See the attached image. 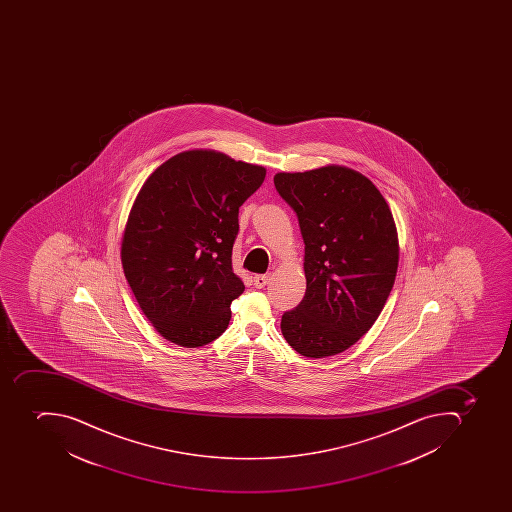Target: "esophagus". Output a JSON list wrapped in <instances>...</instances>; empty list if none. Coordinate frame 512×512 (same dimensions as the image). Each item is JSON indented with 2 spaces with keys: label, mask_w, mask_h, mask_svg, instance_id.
Segmentation results:
<instances>
[{
  "label": "esophagus",
  "mask_w": 512,
  "mask_h": 512,
  "mask_svg": "<svg viewBox=\"0 0 512 512\" xmlns=\"http://www.w3.org/2000/svg\"><path fill=\"white\" fill-rule=\"evenodd\" d=\"M253 282L256 288H264L267 282H269V275H256V277L253 278Z\"/></svg>",
  "instance_id": "esophagus-1"
}]
</instances>
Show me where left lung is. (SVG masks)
<instances>
[{
  "label": "left lung",
  "instance_id": "left-lung-1",
  "mask_svg": "<svg viewBox=\"0 0 512 512\" xmlns=\"http://www.w3.org/2000/svg\"><path fill=\"white\" fill-rule=\"evenodd\" d=\"M274 184L298 214L306 245V294L283 314V338L309 359L341 354L370 330L394 286L399 235L391 208L347 166L277 173Z\"/></svg>",
  "mask_w": 512,
  "mask_h": 512
}]
</instances>
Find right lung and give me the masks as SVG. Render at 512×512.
I'll return each mask as SVG.
<instances>
[{"instance_id": "add662e5", "label": "right lung", "mask_w": 512, "mask_h": 512, "mask_svg": "<svg viewBox=\"0 0 512 512\" xmlns=\"http://www.w3.org/2000/svg\"><path fill=\"white\" fill-rule=\"evenodd\" d=\"M266 178L264 166L216 150L178 153L158 166L134 200L121 264L153 328L181 347L226 331L245 290L232 269L238 208Z\"/></svg>"}]
</instances>
